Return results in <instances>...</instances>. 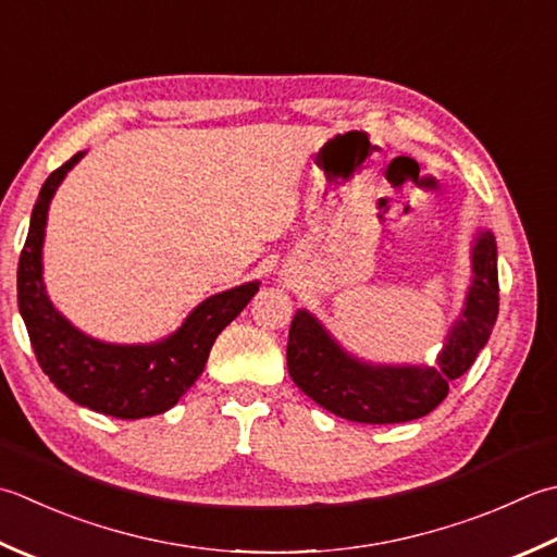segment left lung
I'll return each mask as SVG.
<instances>
[{"instance_id": "left-lung-1", "label": "left lung", "mask_w": 557, "mask_h": 557, "mask_svg": "<svg viewBox=\"0 0 557 557\" xmlns=\"http://www.w3.org/2000/svg\"><path fill=\"white\" fill-rule=\"evenodd\" d=\"M473 285L461 321L454 325L437 369L369 367L347 357L321 323L297 311L289 325L287 369L294 384L333 416L391 424L428 416L449 394L454 379L463 376L495 329L499 311L497 244L485 232L473 248Z\"/></svg>"}]
</instances>
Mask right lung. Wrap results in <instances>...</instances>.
Returning a JSON list of instances; mask_svg holds the SVG:
<instances>
[{"instance_id":"1","label":"right lung","mask_w":557,"mask_h":557,"mask_svg":"<svg viewBox=\"0 0 557 557\" xmlns=\"http://www.w3.org/2000/svg\"><path fill=\"white\" fill-rule=\"evenodd\" d=\"M79 159L82 154H74L50 173L33 207L18 258V311L40 369L70 400L123 420L159 416L176 406L200 379L216 335L244 311L258 292V282L214 294L169 341L157 345H106L72 329L46 297L40 248L52 193Z\"/></svg>"}]
</instances>
